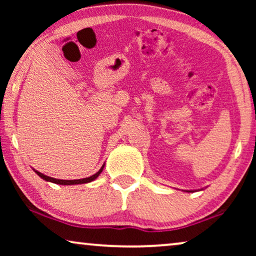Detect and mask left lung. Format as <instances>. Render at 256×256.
I'll return each mask as SVG.
<instances>
[{"instance_id":"obj_1","label":"left lung","mask_w":256,"mask_h":256,"mask_svg":"<svg viewBox=\"0 0 256 256\" xmlns=\"http://www.w3.org/2000/svg\"><path fill=\"white\" fill-rule=\"evenodd\" d=\"M188 192H194V191H188Z\"/></svg>"}]
</instances>
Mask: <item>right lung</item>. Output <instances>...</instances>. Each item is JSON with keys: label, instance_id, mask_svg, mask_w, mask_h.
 <instances>
[{"label": "right lung", "instance_id": "1", "mask_svg": "<svg viewBox=\"0 0 256 256\" xmlns=\"http://www.w3.org/2000/svg\"><path fill=\"white\" fill-rule=\"evenodd\" d=\"M104 164L102 166H101V169L98 171L96 174H92V176H90V177H86V178H82V180H57V178H52V177H48V176H46V174H42V172H40V171H37V170H34V172H36L38 176H40V178H43L44 180H46V182H51V183H54V184H59V185H76V184H86V183H90V182H93L94 180H96L98 177H99V174L102 172V170H104Z\"/></svg>", "mask_w": 256, "mask_h": 256}]
</instances>
